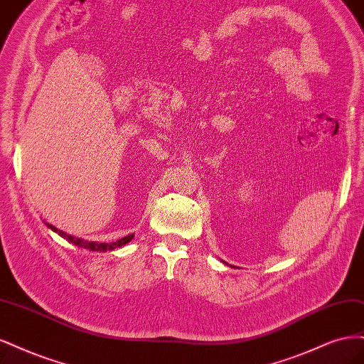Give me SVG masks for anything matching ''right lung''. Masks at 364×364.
<instances>
[{"label":"right lung","instance_id":"obj_1","mask_svg":"<svg viewBox=\"0 0 364 364\" xmlns=\"http://www.w3.org/2000/svg\"><path fill=\"white\" fill-rule=\"evenodd\" d=\"M46 227L51 228L54 232H57L58 236H62L63 239H66L68 242H71L77 246H80V248H85V250H89V251H100V252H105V251H113L116 248H121V246L127 245L128 242H130L134 234H130V236H125L122 239H119L118 242H112V243H98V242H89V240H83V239H78V237H74L71 236V234H66L65 231L55 228L54 225L51 224H46Z\"/></svg>","mask_w":364,"mask_h":364}]
</instances>
